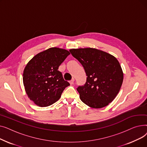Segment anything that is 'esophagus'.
<instances>
[{
	"instance_id": "esophagus-1",
	"label": "esophagus",
	"mask_w": 147,
	"mask_h": 147,
	"mask_svg": "<svg viewBox=\"0 0 147 147\" xmlns=\"http://www.w3.org/2000/svg\"><path fill=\"white\" fill-rule=\"evenodd\" d=\"M74 79H72L69 82V84H73L74 83Z\"/></svg>"
}]
</instances>
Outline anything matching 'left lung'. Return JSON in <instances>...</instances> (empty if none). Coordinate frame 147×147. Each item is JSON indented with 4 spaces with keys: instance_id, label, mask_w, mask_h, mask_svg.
<instances>
[{
    "instance_id": "left-lung-1",
    "label": "left lung",
    "mask_w": 147,
    "mask_h": 147,
    "mask_svg": "<svg viewBox=\"0 0 147 147\" xmlns=\"http://www.w3.org/2000/svg\"><path fill=\"white\" fill-rule=\"evenodd\" d=\"M86 74L84 86L77 89L81 101L93 109H101L111 103L120 91L123 73L116 58L95 48L71 49Z\"/></svg>"
}]
</instances>
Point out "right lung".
<instances>
[{"label":"right lung","mask_w":147,"mask_h":147,"mask_svg":"<svg viewBox=\"0 0 147 147\" xmlns=\"http://www.w3.org/2000/svg\"><path fill=\"white\" fill-rule=\"evenodd\" d=\"M69 54L66 49L51 48L37 53L27 64L23 84L28 98L36 105L44 107L56 102L69 85L58 71Z\"/></svg>","instance_id":"obj_1"}]
</instances>
